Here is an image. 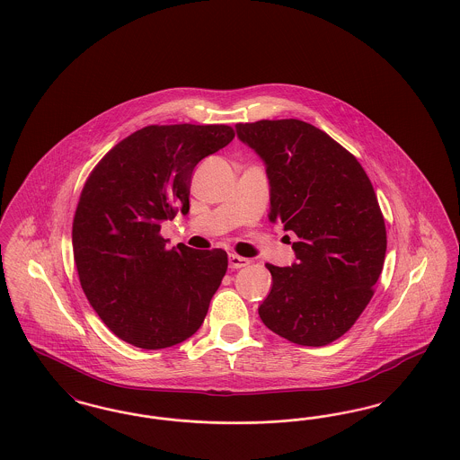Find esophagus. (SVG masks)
Segmentation results:
<instances>
[{
	"label": "esophagus",
	"mask_w": 460,
	"mask_h": 460,
	"mask_svg": "<svg viewBox=\"0 0 460 460\" xmlns=\"http://www.w3.org/2000/svg\"><path fill=\"white\" fill-rule=\"evenodd\" d=\"M248 263H250L248 259L240 257V255H236V253H231V255H229V267H231V269H241V267H246Z\"/></svg>",
	"instance_id": "obj_1"
}]
</instances>
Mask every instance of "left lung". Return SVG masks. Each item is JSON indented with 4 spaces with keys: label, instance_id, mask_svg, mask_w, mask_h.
I'll return each mask as SVG.
<instances>
[{
    "label": "left lung",
    "instance_id": "1",
    "mask_svg": "<svg viewBox=\"0 0 460 460\" xmlns=\"http://www.w3.org/2000/svg\"><path fill=\"white\" fill-rule=\"evenodd\" d=\"M265 164L270 222L296 234V262L265 263L272 288L259 315L288 341L324 347L371 302L383 270L386 227L371 181L332 137L296 119L236 124Z\"/></svg>",
    "mask_w": 460,
    "mask_h": 460
}]
</instances>
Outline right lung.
<instances>
[{
    "instance_id": "obj_1",
    "label": "right lung",
    "mask_w": 460,
    "mask_h": 460,
    "mask_svg": "<svg viewBox=\"0 0 460 460\" xmlns=\"http://www.w3.org/2000/svg\"><path fill=\"white\" fill-rule=\"evenodd\" d=\"M234 137L229 126H148L93 169L79 198L72 248L79 281L107 328L158 350L197 332L227 270V253L167 250L164 220L190 212L198 162Z\"/></svg>"
}]
</instances>
